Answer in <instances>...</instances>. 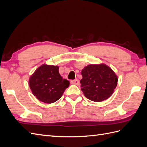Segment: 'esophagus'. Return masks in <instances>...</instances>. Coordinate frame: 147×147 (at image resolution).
Listing matches in <instances>:
<instances>
[{
  "label": "esophagus",
  "instance_id": "obj_1",
  "mask_svg": "<svg viewBox=\"0 0 147 147\" xmlns=\"http://www.w3.org/2000/svg\"><path fill=\"white\" fill-rule=\"evenodd\" d=\"M70 83L72 84H76V85H79L80 84V82L78 79H75V80H72L70 82Z\"/></svg>",
  "mask_w": 147,
  "mask_h": 147
}]
</instances>
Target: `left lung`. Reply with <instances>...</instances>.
<instances>
[{"mask_svg":"<svg viewBox=\"0 0 147 147\" xmlns=\"http://www.w3.org/2000/svg\"><path fill=\"white\" fill-rule=\"evenodd\" d=\"M82 75L81 90L84 96L92 101L107 99L117 85L116 74L104 64L88 65L82 70Z\"/></svg>","mask_w":147,"mask_h":147,"instance_id":"obj_1","label":"left lung"}]
</instances>
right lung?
<instances>
[{
    "instance_id": "1",
    "label": "right lung",
    "mask_w": 147,
    "mask_h": 147,
    "mask_svg": "<svg viewBox=\"0 0 147 147\" xmlns=\"http://www.w3.org/2000/svg\"><path fill=\"white\" fill-rule=\"evenodd\" d=\"M29 84L38 100L51 104L61 98L70 83L62 78L58 66L43 64L31 75Z\"/></svg>"
}]
</instances>
